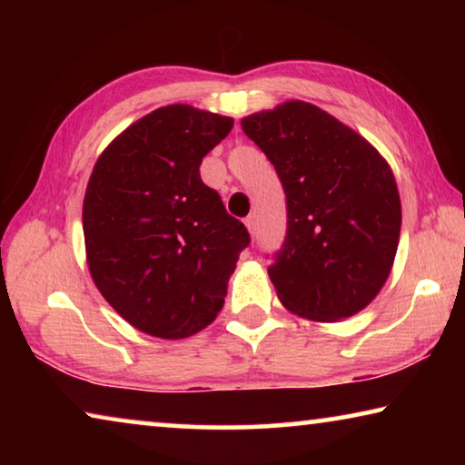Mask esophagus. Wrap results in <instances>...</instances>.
Wrapping results in <instances>:
<instances>
[{
	"label": "esophagus",
	"mask_w": 465,
	"mask_h": 465,
	"mask_svg": "<svg viewBox=\"0 0 465 465\" xmlns=\"http://www.w3.org/2000/svg\"><path fill=\"white\" fill-rule=\"evenodd\" d=\"M246 230H248V233L252 235V238H254V235H256V219L254 217H248L246 219Z\"/></svg>",
	"instance_id": "34e87169"
}]
</instances>
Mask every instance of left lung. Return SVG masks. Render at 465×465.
<instances>
[{
    "label": "left lung",
    "mask_w": 465,
    "mask_h": 465,
    "mask_svg": "<svg viewBox=\"0 0 465 465\" xmlns=\"http://www.w3.org/2000/svg\"><path fill=\"white\" fill-rule=\"evenodd\" d=\"M287 194V238L269 269L295 316L332 324L365 310L388 281L402 203L390 163L355 129L303 100L248 114Z\"/></svg>",
    "instance_id": "1"
}]
</instances>
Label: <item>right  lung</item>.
I'll return each mask as SVG.
<instances>
[{"label": "right lung", "instance_id": "right-lung-1", "mask_svg": "<svg viewBox=\"0 0 465 465\" xmlns=\"http://www.w3.org/2000/svg\"><path fill=\"white\" fill-rule=\"evenodd\" d=\"M232 127V116L168 104L129 124L94 163L82 211L90 277L149 336L180 341L207 328L250 242L199 172Z\"/></svg>", "mask_w": 465, "mask_h": 465}]
</instances>
